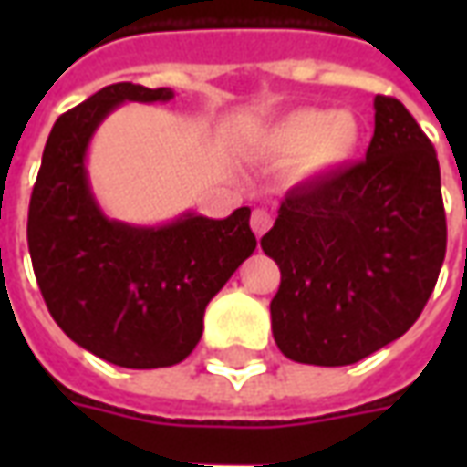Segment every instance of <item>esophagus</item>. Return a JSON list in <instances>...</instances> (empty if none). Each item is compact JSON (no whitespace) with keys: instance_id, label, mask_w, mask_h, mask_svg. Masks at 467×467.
Here are the masks:
<instances>
[{"instance_id":"obj_1","label":"esophagus","mask_w":467,"mask_h":467,"mask_svg":"<svg viewBox=\"0 0 467 467\" xmlns=\"http://www.w3.org/2000/svg\"><path fill=\"white\" fill-rule=\"evenodd\" d=\"M270 224H273V217H270V213H265V210H254L253 217H250V227H253V233L257 237H263L270 230Z\"/></svg>"}]
</instances>
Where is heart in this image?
<instances>
[{
  "label": "heart",
  "instance_id": "obj_1",
  "mask_svg": "<svg viewBox=\"0 0 467 467\" xmlns=\"http://www.w3.org/2000/svg\"><path fill=\"white\" fill-rule=\"evenodd\" d=\"M360 147V124L350 112L303 107L283 115L263 134V150L295 162L297 177H323L350 162Z\"/></svg>",
  "mask_w": 467,
  "mask_h": 467
}]
</instances>
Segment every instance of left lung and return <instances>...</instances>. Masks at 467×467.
Instances as JSON below:
<instances>
[{
    "label": "left lung",
    "mask_w": 467,
    "mask_h": 467,
    "mask_svg": "<svg viewBox=\"0 0 467 467\" xmlns=\"http://www.w3.org/2000/svg\"><path fill=\"white\" fill-rule=\"evenodd\" d=\"M441 167L395 97H375L365 160L285 194L265 254L280 267L275 343L305 365H352L420 317L445 260Z\"/></svg>",
    "instance_id": "obj_1"
}]
</instances>
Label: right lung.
I'll use <instances>...</instances> for the list:
<instances>
[{
    "mask_svg": "<svg viewBox=\"0 0 467 467\" xmlns=\"http://www.w3.org/2000/svg\"><path fill=\"white\" fill-rule=\"evenodd\" d=\"M172 89L117 82L59 117L36 174L26 243L49 313L97 358L152 370L182 362L204 307L254 253L250 207L224 220L184 213L160 227L109 220L87 177L97 127L124 102H170Z\"/></svg>",
    "mask_w": 467,
    "mask_h": 467,
    "instance_id": "obj_1",
    "label": "right lung"
}]
</instances>
